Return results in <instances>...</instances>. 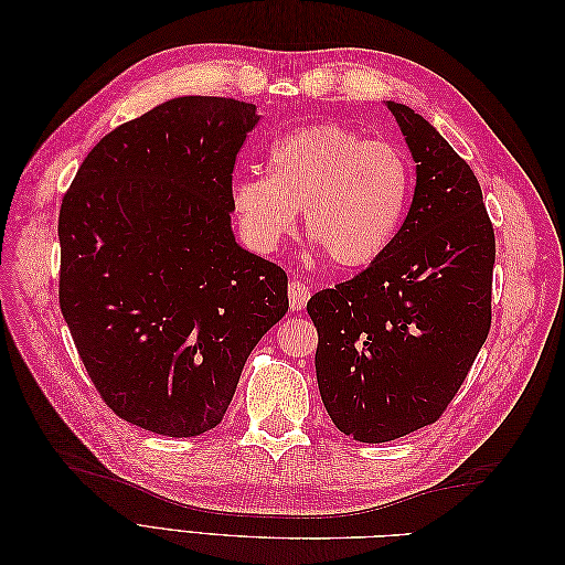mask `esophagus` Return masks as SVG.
Instances as JSON below:
<instances>
[{
	"instance_id": "esophagus-1",
	"label": "esophagus",
	"mask_w": 565,
	"mask_h": 565,
	"mask_svg": "<svg viewBox=\"0 0 565 565\" xmlns=\"http://www.w3.org/2000/svg\"><path fill=\"white\" fill-rule=\"evenodd\" d=\"M287 295H289V309L301 311L311 297V287L301 280H292L287 287Z\"/></svg>"
}]
</instances>
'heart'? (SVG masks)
<instances>
[{"label":"heart","mask_w":565,"mask_h":565,"mask_svg":"<svg viewBox=\"0 0 565 565\" xmlns=\"http://www.w3.org/2000/svg\"><path fill=\"white\" fill-rule=\"evenodd\" d=\"M413 195V164L391 141L341 125L303 127L268 150L266 177L233 181L231 207L243 243L276 252L297 210L311 245L339 268H363L396 241Z\"/></svg>","instance_id":"obj_1"}]
</instances>
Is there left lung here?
<instances>
[{
    "label": "left lung",
    "instance_id": "left-lung-1",
    "mask_svg": "<svg viewBox=\"0 0 565 565\" xmlns=\"http://www.w3.org/2000/svg\"><path fill=\"white\" fill-rule=\"evenodd\" d=\"M415 160L396 241L306 303L320 398L341 434L386 443L434 424L490 330L494 233L471 167L434 125L386 100Z\"/></svg>",
    "mask_w": 565,
    "mask_h": 565
}]
</instances>
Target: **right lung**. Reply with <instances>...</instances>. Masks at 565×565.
<instances>
[{
    "instance_id": "add662e5",
    "label": "right lung",
    "mask_w": 565,
    "mask_h": 565,
    "mask_svg": "<svg viewBox=\"0 0 565 565\" xmlns=\"http://www.w3.org/2000/svg\"><path fill=\"white\" fill-rule=\"evenodd\" d=\"M256 122L235 98H169L104 136L63 198V318L108 407L146 431L214 429L287 313L285 270L231 226L233 164Z\"/></svg>"
}]
</instances>
